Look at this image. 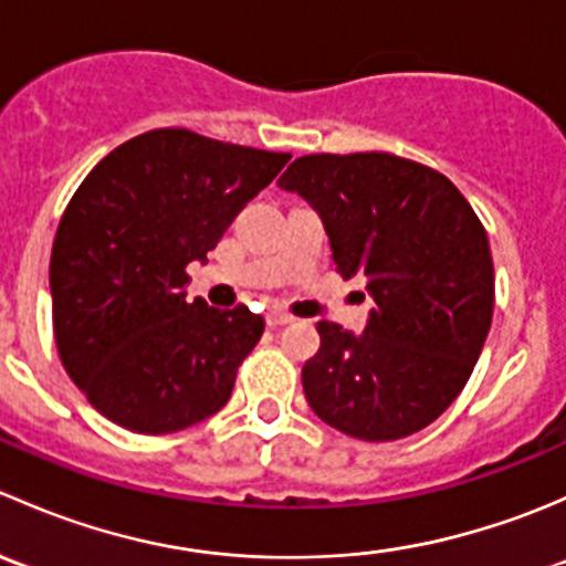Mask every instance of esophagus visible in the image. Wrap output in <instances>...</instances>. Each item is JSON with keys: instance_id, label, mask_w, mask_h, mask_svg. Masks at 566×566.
Instances as JSON below:
<instances>
[{"instance_id": "esophagus-1", "label": "esophagus", "mask_w": 566, "mask_h": 566, "mask_svg": "<svg viewBox=\"0 0 566 566\" xmlns=\"http://www.w3.org/2000/svg\"><path fill=\"white\" fill-rule=\"evenodd\" d=\"M290 323H295V317L287 315V312L282 310L268 312V325H271V328H282V325H290Z\"/></svg>"}]
</instances>
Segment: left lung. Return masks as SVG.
<instances>
[{
  "label": "left lung",
  "mask_w": 566,
  "mask_h": 566,
  "mask_svg": "<svg viewBox=\"0 0 566 566\" xmlns=\"http://www.w3.org/2000/svg\"><path fill=\"white\" fill-rule=\"evenodd\" d=\"M279 186L323 216L336 273L364 276L375 301L358 336L319 319L306 402L361 441L424 430L468 384L493 319L482 221L447 175L391 153L301 156Z\"/></svg>",
  "instance_id": "8db88e82"
}]
</instances>
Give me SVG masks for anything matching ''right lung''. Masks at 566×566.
<instances>
[{"label":"right lung","instance_id":"1","mask_svg":"<svg viewBox=\"0 0 566 566\" xmlns=\"http://www.w3.org/2000/svg\"><path fill=\"white\" fill-rule=\"evenodd\" d=\"M290 153L158 128L114 147L67 202L49 284L60 361L87 402L142 436L219 413L265 319L186 301L205 260Z\"/></svg>","mask_w":566,"mask_h":566}]
</instances>
